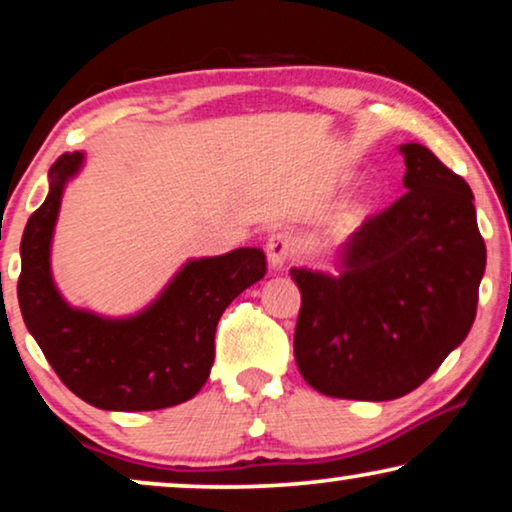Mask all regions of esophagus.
Wrapping results in <instances>:
<instances>
[{
  "instance_id": "1",
  "label": "esophagus",
  "mask_w": 512,
  "mask_h": 512,
  "mask_svg": "<svg viewBox=\"0 0 512 512\" xmlns=\"http://www.w3.org/2000/svg\"><path fill=\"white\" fill-rule=\"evenodd\" d=\"M265 251H268V261L272 268L282 270L296 256V240L289 233H272L268 237V244H265Z\"/></svg>"
}]
</instances>
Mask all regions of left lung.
I'll list each match as a JSON object with an SVG mask.
<instances>
[{
    "label": "left lung",
    "instance_id": "obj_1",
    "mask_svg": "<svg viewBox=\"0 0 512 512\" xmlns=\"http://www.w3.org/2000/svg\"><path fill=\"white\" fill-rule=\"evenodd\" d=\"M403 186L335 251V275L291 268L293 354L319 394L394 401L436 373L471 331L487 249L473 193L422 144H401Z\"/></svg>",
    "mask_w": 512,
    "mask_h": 512
}]
</instances>
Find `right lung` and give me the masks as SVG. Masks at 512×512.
Returning <instances> with one entry per match:
<instances>
[{"mask_svg":"<svg viewBox=\"0 0 512 512\" xmlns=\"http://www.w3.org/2000/svg\"><path fill=\"white\" fill-rule=\"evenodd\" d=\"M81 151L48 170V195L20 242L18 303L62 384L100 410L142 412L193 398L214 363L221 314L265 275V254L242 247L184 263L163 293L132 317H102L72 307L51 272V242L62 193L83 167Z\"/></svg>","mask_w":512,"mask_h":512,"instance_id":"obj_1","label":"right lung"}]
</instances>
